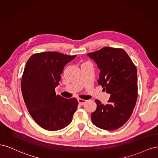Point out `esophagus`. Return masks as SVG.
<instances>
[{"label": "esophagus", "mask_w": 158, "mask_h": 158, "mask_svg": "<svg viewBox=\"0 0 158 158\" xmlns=\"http://www.w3.org/2000/svg\"><path fill=\"white\" fill-rule=\"evenodd\" d=\"M86 100H84V99H81V98H79L78 99V102L79 103V105H83L85 102H86Z\"/></svg>", "instance_id": "esophagus-1"}]
</instances>
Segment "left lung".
<instances>
[{"label":"left lung","instance_id":"left-lung-1","mask_svg":"<svg viewBox=\"0 0 158 158\" xmlns=\"http://www.w3.org/2000/svg\"><path fill=\"white\" fill-rule=\"evenodd\" d=\"M87 56L100 70L98 83L110 94L108 104L95 100L91 113L97 127L114 130L123 126L132 115L138 97L137 69L123 49L105 47Z\"/></svg>","mask_w":158,"mask_h":158}]
</instances>
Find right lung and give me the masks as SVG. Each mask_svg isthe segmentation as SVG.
I'll return each mask as SVG.
<instances>
[{"mask_svg": "<svg viewBox=\"0 0 158 158\" xmlns=\"http://www.w3.org/2000/svg\"><path fill=\"white\" fill-rule=\"evenodd\" d=\"M75 56L42 52L31 56L26 64L21 81L22 96L32 118L49 131L68 126L77 109L76 98H65L55 91L65 65Z\"/></svg>", "mask_w": 158, "mask_h": 158, "instance_id": "1", "label": "right lung"}]
</instances>
